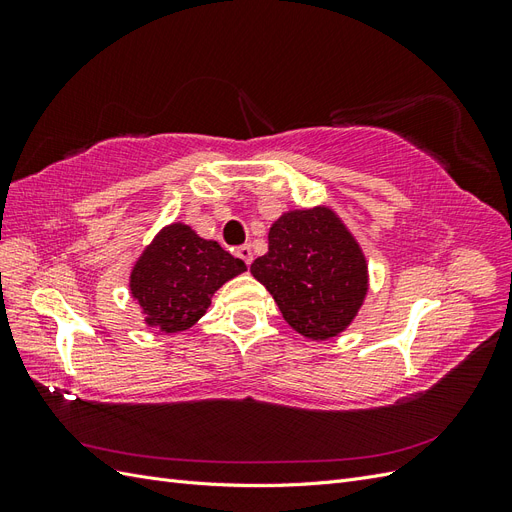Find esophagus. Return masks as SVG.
<instances>
[{
  "instance_id": "esophagus-1",
  "label": "esophagus",
  "mask_w": 512,
  "mask_h": 512,
  "mask_svg": "<svg viewBox=\"0 0 512 512\" xmlns=\"http://www.w3.org/2000/svg\"><path fill=\"white\" fill-rule=\"evenodd\" d=\"M235 254L245 262V265H252L254 254H252V247H250V245H239Z\"/></svg>"
}]
</instances>
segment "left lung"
I'll return each instance as SVG.
<instances>
[{
	"instance_id": "8db88e82",
	"label": "left lung",
	"mask_w": 512,
	"mask_h": 512,
	"mask_svg": "<svg viewBox=\"0 0 512 512\" xmlns=\"http://www.w3.org/2000/svg\"><path fill=\"white\" fill-rule=\"evenodd\" d=\"M250 271L290 327L312 342L342 335L369 290L361 245L327 205L284 211L269 228L267 254Z\"/></svg>"
}]
</instances>
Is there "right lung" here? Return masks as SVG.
Masks as SVG:
<instances>
[{
  "instance_id": "1",
  "label": "right lung",
  "mask_w": 512,
  "mask_h": 512,
  "mask_svg": "<svg viewBox=\"0 0 512 512\" xmlns=\"http://www.w3.org/2000/svg\"><path fill=\"white\" fill-rule=\"evenodd\" d=\"M247 271L224 247L183 222L160 228L130 271V294L145 324L166 335L188 331L207 314L215 290Z\"/></svg>"
}]
</instances>
